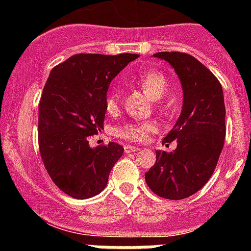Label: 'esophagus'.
Instances as JSON below:
<instances>
[{
	"label": "esophagus",
	"mask_w": 251,
	"mask_h": 251,
	"mask_svg": "<svg viewBox=\"0 0 251 251\" xmlns=\"http://www.w3.org/2000/svg\"><path fill=\"white\" fill-rule=\"evenodd\" d=\"M124 149H125V153H135V151H138L137 147L135 146H130V144H126L125 147H124Z\"/></svg>",
	"instance_id": "34e87169"
}]
</instances>
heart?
Instances as JSON below:
<instances>
[{
  "label": "heart",
  "mask_w": 251,
  "mask_h": 251,
  "mask_svg": "<svg viewBox=\"0 0 251 251\" xmlns=\"http://www.w3.org/2000/svg\"><path fill=\"white\" fill-rule=\"evenodd\" d=\"M136 82L141 86L144 93L153 100H160L168 87L164 75L154 70L138 75L136 77ZM104 105L107 113L115 114L119 109L118 95L115 92H108L105 96ZM153 131H155V125L151 121H131V123L119 126L115 132L119 137H123L127 141L142 142Z\"/></svg>",
  "instance_id": "1"
}]
</instances>
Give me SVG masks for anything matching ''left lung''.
I'll return each mask as SVG.
<instances>
[{
  "label": "left lung",
  "instance_id": "8db88e82",
  "mask_svg": "<svg viewBox=\"0 0 251 251\" xmlns=\"http://www.w3.org/2000/svg\"><path fill=\"white\" fill-rule=\"evenodd\" d=\"M176 72L183 91L178 120L163 143L177 142L170 153L156 151V161L144 174L149 188L165 199L188 198L209 181L219 161L226 136V108L216 76L191 54L159 52Z\"/></svg>",
  "mask_w": 251,
  "mask_h": 251
}]
</instances>
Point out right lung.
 <instances>
[{"label":"right lung","instance_id":"right-lung-1","mask_svg":"<svg viewBox=\"0 0 251 251\" xmlns=\"http://www.w3.org/2000/svg\"><path fill=\"white\" fill-rule=\"evenodd\" d=\"M138 54L72 55L50 73L39 104V147L55 186L76 199L105 188L124 148L115 142L91 148L88 137L103 130L111 80Z\"/></svg>","mask_w":251,"mask_h":251}]
</instances>
